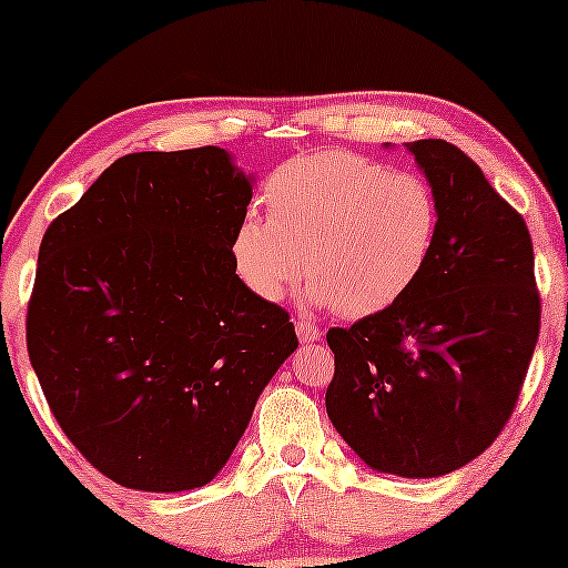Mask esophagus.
Segmentation results:
<instances>
[{
    "mask_svg": "<svg viewBox=\"0 0 568 568\" xmlns=\"http://www.w3.org/2000/svg\"><path fill=\"white\" fill-rule=\"evenodd\" d=\"M297 336H300V341H305V344H313V341H321L323 338V331L317 328L315 323L297 321Z\"/></svg>",
    "mask_w": 568,
    "mask_h": 568,
    "instance_id": "1",
    "label": "esophagus"
}]
</instances>
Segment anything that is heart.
<instances>
[{
    "label": "heart",
    "mask_w": 568,
    "mask_h": 568,
    "mask_svg": "<svg viewBox=\"0 0 568 568\" xmlns=\"http://www.w3.org/2000/svg\"><path fill=\"white\" fill-rule=\"evenodd\" d=\"M268 222L245 220L232 240L243 282L278 302L302 276L310 302L346 321L385 313L422 278L439 204L416 173H387L359 154L323 150L286 162L263 185Z\"/></svg>",
    "instance_id": "b5f03b06"
}]
</instances>
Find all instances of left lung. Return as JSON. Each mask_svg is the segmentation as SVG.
<instances>
[{"label":"left lung","instance_id":"1","mask_svg":"<svg viewBox=\"0 0 568 568\" xmlns=\"http://www.w3.org/2000/svg\"><path fill=\"white\" fill-rule=\"evenodd\" d=\"M439 204L422 278L385 313L331 328L325 410L372 470L447 476L509 422L540 331L527 224L445 139L408 142Z\"/></svg>","mask_w":568,"mask_h":568}]
</instances>
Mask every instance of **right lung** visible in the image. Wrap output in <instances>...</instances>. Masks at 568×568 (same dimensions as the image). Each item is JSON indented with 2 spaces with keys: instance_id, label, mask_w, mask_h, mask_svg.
<instances>
[{
  "instance_id": "1",
  "label": "right lung",
  "mask_w": 568,
  "mask_h": 568,
  "mask_svg": "<svg viewBox=\"0 0 568 568\" xmlns=\"http://www.w3.org/2000/svg\"><path fill=\"white\" fill-rule=\"evenodd\" d=\"M253 178L220 146L115 160L45 230L28 354L88 463L139 491L206 486L300 346L235 274Z\"/></svg>"
}]
</instances>
